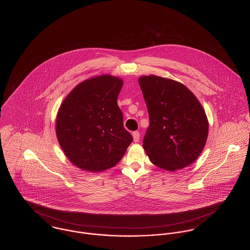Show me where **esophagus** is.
Segmentation results:
<instances>
[{"mask_svg":"<svg viewBox=\"0 0 250 250\" xmlns=\"http://www.w3.org/2000/svg\"><path fill=\"white\" fill-rule=\"evenodd\" d=\"M139 136H140V135H139L138 132H134L133 133V138H134L135 142H137L139 140Z\"/></svg>","mask_w":250,"mask_h":250,"instance_id":"obj_1","label":"esophagus"}]
</instances>
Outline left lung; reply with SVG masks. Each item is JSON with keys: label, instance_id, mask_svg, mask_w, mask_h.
<instances>
[{"label": "left lung", "instance_id": "obj_1", "mask_svg": "<svg viewBox=\"0 0 250 250\" xmlns=\"http://www.w3.org/2000/svg\"><path fill=\"white\" fill-rule=\"evenodd\" d=\"M138 83L150 118L143 139L147 156L167 171L187 167L199 158L208 136L202 104L187 87L172 79L143 75Z\"/></svg>", "mask_w": 250, "mask_h": 250}]
</instances>
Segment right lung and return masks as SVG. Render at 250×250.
Instances as JSON below:
<instances>
[{
  "label": "right lung",
  "mask_w": 250,
  "mask_h": 250,
  "mask_svg": "<svg viewBox=\"0 0 250 250\" xmlns=\"http://www.w3.org/2000/svg\"><path fill=\"white\" fill-rule=\"evenodd\" d=\"M122 86L123 80L116 76L91 77L70 91L58 110V142L81 170L101 172L114 167L133 141L117 105Z\"/></svg>",
  "instance_id": "right-lung-1"
}]
</instances>
